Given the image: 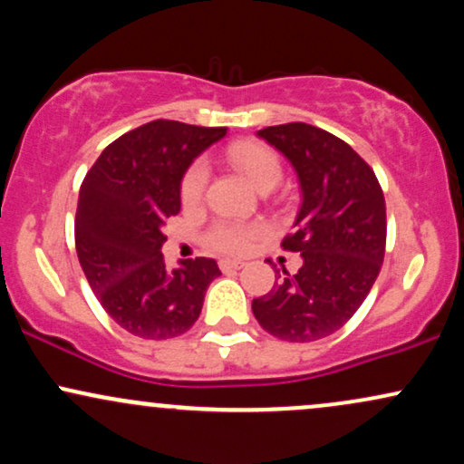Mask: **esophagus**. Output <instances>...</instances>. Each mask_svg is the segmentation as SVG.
I'll list each match as a JSON object with an SVG mask.
<instances>
[{
  "instance_id": "esophagus-1",
  "label": "esophagus",
  "mask_w": 464,
  "mask_h": 464,
  "mask_svg": "<svg viewBox=\"0 0 464 464\" xmlns=\"http://www.w3.org/2000/svg\"><path fill=\"white\" fill-rule=\"evenodd\" d=\"M220 268L228 273V270H239L244 268V262L242 259H220Z\"/></svg>"
}]
</instances>
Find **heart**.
I'll return each instance as SVG.
<instances>
[{"label":"heart","instance_id":"obj_1","mask_svg":"<svg viewBox=\"0 0 464 464\" xmlns=\"http://www.w3.org/2000/svg\"><path fill=\"white\" fill-rule=\"evenodd\" d=\"M228 161L233 168L246 177L250 183L259 191L266 188H275L279 185L284 177V168H281L279 157L268 148L257 146V143H236L228 148ZM207 179H209V169L205 161H196L189 165L180 180V198L185 205H196L202 198L207 188ZM264 231L262 225L257 222H239V220H218L207 233V242L211 248L220 250V253H246L255 237Z\"/></svg>","mask_w":464,"mask_h":464}]
</instances>
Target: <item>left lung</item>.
<instances>
[{
    "mask_svg": "<svg viewBox=\"0 0 464 464\" xmlns=\"http://www.w3.org/2000/svg\"><path fill=\"white\" fill-rule=\"evenodd\" d=\"M295 168L301 207L281 246L303 266L253 299V314L275 338L312 343L338 332L358 312L386 250V202L375 172L349 143L292 121L257 130ZM279 273V270H276Z\"/></svg>",
    "mask_w": 464,
    "mask_h": 464,
    "instance_id": "obj_1",
    "label": "left lung"
}]
</instances>
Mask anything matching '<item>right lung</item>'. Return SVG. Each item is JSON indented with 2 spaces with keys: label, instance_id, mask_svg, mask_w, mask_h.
Segmentation results:
<instances>
[{
  "label": "right lung",
  "instance_id": "right-lung-1",
  "mask_svg": "<svg viewBox=\"0 0 464 464\" xmlns=\"http://www.w3.org/2000/svg\"><path fill=\"white\" fill-rule=\"evenodd\" d=\"M227 129L154 120L104 148L80 185L76 253L89 285L121 329L146 340L185 334L220 275L214 259L165 266L163 225L180 211V180Z\"/></svg>",
  "mask_w": 464,
  "mask_h": 464
}]
</instances>
